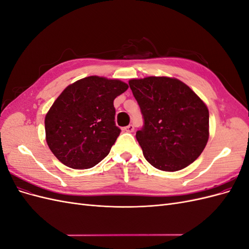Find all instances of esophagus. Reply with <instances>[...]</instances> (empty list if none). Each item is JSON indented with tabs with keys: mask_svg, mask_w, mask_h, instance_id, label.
Segmentation results:
<instances>
[{
	"mask_svg": "<svg viewBox=\"0 0 249 249\" xmlns=\"http://www.w3.org/2000/svg\"><path fill=\"white\" fill-rule=\"evenodd\" d=\"M124 131H125V132H129V133H132V132H134V125H133V124H129V125H126V126L124 127Z\"/></svg>",
	"mask_w": 249,
	"mask_h": 249,
	"instance_id": "obj_1",
	"label": "esophagus"
}]
</instances>
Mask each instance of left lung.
Listing matches in <instances>:
<instances>
[{
  "label": "left lung",
  "instance_id": "obj_1",
  "mask_svg": "<svg viewBox=\"0 0 249 249\" xmlns=\"http://www.w3.org/2000/svg\"><path fill=\"white\" fill-rule=\"evenodd\" d=\"M144 124L136 138L157 169L178 171L193 163L209 139V110L200 97L176 78L129 81Z\"/></svg>",
  "mask_w": 249,
  "mask_h": 249
}]
</instances>
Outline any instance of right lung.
Segmentation results:
<instances>
[{"instance_id": "obj_1", "label": "right lung", "mask_w": 249, "mask_h": 249, "mask_svg": "<svg viewBox=\"0 0 249 249\" xmlns=\"http://www.w3.org/2000/svg\"><path fill=\"white\" fill-rule=\"evenodd\" d=\"M127 88L120 80L90 76L63 90L44 118L47 143L60 162L87 169L108 156L120 134L113 102Z\"/></svg>"}]
</instances>
